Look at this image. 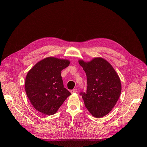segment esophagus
<instances>
[{
  "mask_svg": "<svg viewBox=\"0 0 147 147\" xmlns=\"http://www.w3.org/2000/svg\"><path fill=\"white\" fill-rule=\"evenodd\" d=\"M70 92H71V93H76L77 92V89H73V90H71V91H70Z\"/></svg>",
  "mask_w": 147,
  "mask_h": 147,
  "instance_id": "1",
  "label": "esophagus"
}]
</instances>
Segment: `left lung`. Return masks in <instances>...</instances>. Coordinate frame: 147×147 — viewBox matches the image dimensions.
I'll return each instance as SVG.
<instances>
[{
	"label": "left lung",
	"mask_w": 147,
	"mask_h": 147,
	"mask_svg": "<svg viewBox=\"0 0 147 147\" xmlns=\"http://www.w3.org/2000/svg\"><path fill=\"white\" fill-rule=\"evenodd\" d=\"M87 76L86 93H81L84 105L95 118L109 113L118 102L122 86L120 78L112 65L101 57L90 61L79 60Z\"/></svg>",
	"instance_id": "8db88e82"
}]
</instances>
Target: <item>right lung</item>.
<instances>
[{"label": "right lung", "instance_id": "add662e5", "mask_svg": "<svg viewBox=\"0 0 147 147\" xmlns=\"http://www.w3.org/2000/svg\"><path fill=\"white\" fill-rule=\"evenodd\" d=\"M70 61L48 57L38 62L25 78L27 97L34 108L44 115L55 114L71 94L64 87L61 70Z\"/></svg>", "mask_w": 147, "mask_h": 147}]
</instances>
